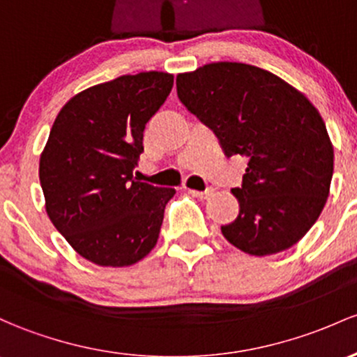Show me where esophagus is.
I'll return each instance as SVG.
<instances>
[{
    "mask_svg": "<svg viewBox=\"0 0 357 357\" xmlns=\"http://www.w3.org/2000/svg\"><path fill=\"white\" fill-rule=\"evenodd\" d=\"M189 194L195 195V197H201V199H208L211 195L214 194V189L213 187H208L206 190H195V189H189Z\"/></svg>",
    "mask_w": 357,
    "mask_h": 357,
    "instance_id": "esophagus-1",
    "label": "esophagus"
}]
</instances>
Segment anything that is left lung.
Returning a JSON list of instances; mask_svg holds the SVG:
<instances>
[{
	"label": "left lung",
	"mask_w": 357,
	"mask_h": 357,
	"mask_svg": "<svg viewBox=\"0 0 357 357\" xmlns=\"http://www.w3.org/2000/svg\"><path fill=\"white\" fill-rule=\"evenodd\" d=\"M177 95L218 136L228 158L247 156L240 202L225 238L264 257L298 243L331 189L333 148L320 114L296 88L257 66L213 63L177 76Z\"/></svg>",
	"instance_id": "obj_1"
}]
</instances>
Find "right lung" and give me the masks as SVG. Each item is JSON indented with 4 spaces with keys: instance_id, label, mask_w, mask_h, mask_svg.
<instances>
[{
    "instance_id": "add662e5",
    "label": "right lung",
    "mask_w": 357,
    "mask_h": 357,
    "mask_svg": "<svg viewBox=\"0 0 357 357\" xmlns=\"http://www.w3.org/2000/svg\"><path fill=\"white\" fill-rule=\"evenodd\" d=\"M174 86L168 73H139L86 88L57 114L40 156L45 211L90 262L132 266L158 241L175 189L137 182L146 122Z\"/></svg>"
}]
</instances>
